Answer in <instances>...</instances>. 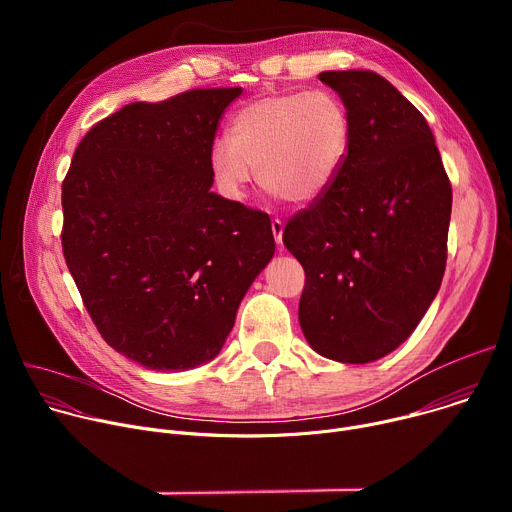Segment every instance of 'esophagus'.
<instances>
[{"instance_id":"34e87169","label":"esophagus","mask_w":512,"mask_h":512,"mask_svg":"<svg viewBox=\"0 0 512 512\" xmlns=\"http://www.w3.org/2000/svg\"><path fill=\"white\" fill-rule=\"evenodd\" d=\"M271 231H273V239L277 245H281V237H283V223L279 221V218H273L271 221Z\"/></svg>"}]
</instances>
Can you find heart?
<instances>
[{
    "instance_id": "b5f03b06",
    "label": "heart",
    "mask_w": 512,
    "mask_h": 512,
    "mask_svg": "<svg viewBox=\"0 0 512 512\" xmlns=\"http://www.w3.org/2000/svg\"><path fill=\"white\" fill-rule=\"evenodd\" d=\"M350 115L328 89L285 93L243 107L216 139L210 166L225 194L243 198L255 180L291 204L318 200L340 174L350 150Z\"/></svg>"
}]
</instances>
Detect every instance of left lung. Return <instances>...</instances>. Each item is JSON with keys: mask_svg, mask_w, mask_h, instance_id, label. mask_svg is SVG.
<instances>
[{"mask_svg": "<svg viewBox=\"0 0 512 512\" xmlns=\"http://www.w3.org/2000/svg\"><path fill=\"white\" fill-rule=\"evenodd\" d=\"M350 115L332 186L289 218L283 245L304 271L300 326L332 360H377L417 328L448 259L452 184L425 117L371 70L318 75Z\"/></svg>", "mask_w": 512, "mask_h": 512, "instance_id": "obj_1", "label": "left lung"}]
</instances>
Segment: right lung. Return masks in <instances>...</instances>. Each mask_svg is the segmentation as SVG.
Instances as JSON below:
<instances>
[{
  "label": "right lung",
  "mask_w": 512,
  "mask_h": 512,
  "mask_svg": "<svg viewBox=\"0 0 512 512\" xmlns=\"http://www.w3.org/2000/svg\"><path fill=\"white\" fill-rule=\"evenodd\" d=\"M241 87L129 103L81 139L62 182V253L103 340L152 371L221 352L275 251L269 214L210 192Z\"/></svg>",
  "instance_id": "1"
}]
</instances>
